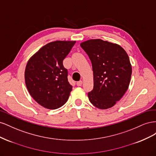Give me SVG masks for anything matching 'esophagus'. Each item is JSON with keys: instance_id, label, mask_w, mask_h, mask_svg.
I'll list each match as a JSON object with an SVG mask.
<instances>
[{"instance_id": "1", "label": "esophagus", "mask_w": 156, "mask_h": 156, "mask_svg": "<svg viewBox=\"0 0 156 156\" xmlns=\"http://www.w3.org/2000/svg\"><path fill=\"white\" fill-rule=\"evenodd\" d=\"M82 84H83V81H77V85L79 86V87L81 86Z\"/></svg>"}]
</instances>
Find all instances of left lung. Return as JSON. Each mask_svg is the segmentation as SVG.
I'll use <instances>...</instances> for the list:
<instances>
[{
	"label": "left lung",
	"mask_w": 156,
	"mask_h": 156,
	"mask_svg": "<svg viewBox=\"0 0 156 156\" xmlns=\"http://www.w3.org/2000/svg\"><path fill=\"white\" fill-rule=\"evenodd\" d=\"M92 65L94 88L88 93L92 105L100 109L114 106L129 87L132 73L129 56L120 45L100 39L81 44Z\"/></svg>",
	"instance_id": "left-lung-1"
}]
</instances>
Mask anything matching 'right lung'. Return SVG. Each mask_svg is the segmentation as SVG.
<instances>
[{
  "label": "right lung",
  "mask_w": 156,
  "mask_h": 156,
  "mask_svg": "<svg viewBox=\"0 0 156 156\" xmlns=\"http://www.w3.org/2000/svg\"><path fill=\"white\" fill-rule=\"evenodd\" d=\"M75 44V41L51 42L28 61L25 72L27 88L33 99L45 108L56 109L68 100L72 86L63 60Z\"/></svg>",
  "instance_id": "add662e5"
}]
</instances>
